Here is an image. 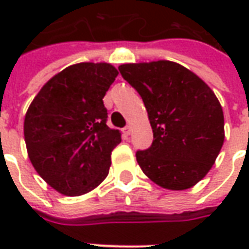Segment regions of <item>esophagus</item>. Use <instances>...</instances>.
<instances>
[{"label": "esophagus", "mask_w": 249, "mask_h": 249, "mask_svg": "<svg viewBox=\"0 0 249 249\" xmlns=\"http://www.w3.org/2000/svg\"><path fill=\"white\" fill-rule=\"evenodd\" d=\"M123 132H124L125 136H129L130 135V126H125L124 129H123Z\"/></svg>", "instance_id": "esophagus-1"}]
</instances>
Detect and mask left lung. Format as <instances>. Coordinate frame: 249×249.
Returning a JSON list of instances; mask_svg holds the SVG:
<instances>
[{"label": "left lung", "instance_id": "8db88e82", "mask_svg": "<svg viewBox=\"0 0 249 249\" xmlns=\"http://www.w3.org/2000/svg\"><path fill=\"white\" fill-rule=\"evenodd\" d=\"M119 71L145 105L153 130L136 152L153 183L172 191L193 187L209 172L224 142V114L212 89L180 64H124Z\"/></svg>", "mask_w": 249, "mask_h": 249}]
</instances>
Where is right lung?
Returning a JSON list of instances; mask_svg holds the SVG:
<instances>
[{
    "instance_id": "right-lung-1",
    "label": "right lung",
    "mask_w": 249,
    "mask_h": 249,
    "mask_svg": "<svg viewBox=\"0 0 249 249\" xmlns=\"http://www.w3.org/2000/svg\"><path fill=\"white\" fill-rule=\"evenodd\" d=\"M117 74L105 62L68 66L30 104L24 123L28 155L37 173L57 192L80 196L108 176L121 133L107 125L103 98Z\"/></svg>"
}]
</instances>
